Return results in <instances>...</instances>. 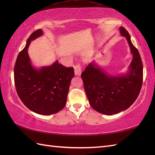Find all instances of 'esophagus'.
Instances as JSON below:
<instances>
[{
  "label": "esophagus",
  "mask_w": 155,
  "mask_h": 155,
  "mask_svg": "<svg viewBox=\"0 0 155 155\" xmlns=\"http://www.w3.org/2000/svg\"><path fill=\"white\" fill-rule=\"evenodd\" d=\"M74 72L76 76H80L81 74V67L80 64H77L75 65Z\"/></svg>",
  "instance_id": "obj_1"
}]
</instances>
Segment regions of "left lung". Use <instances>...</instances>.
Returning a JSON list of instances; mask_svg holds the SVG:
<instances>
[{"mask_svg":"<svg viewBox=\"0 0 155 155\" xmlns=\"http://www.w3.org/2000/svg\"><path fill=\"white\" fill-rule=\"evenodd\" d=\"M133 58L127 74L113 76L91 63L81 73L84 88L91 107L100 113L112 115L127 109L138 97L143 83V64L138 49L125 28L120 27Z\"/></svg>","mask_w":155,"mask_h":155,"instance_id":"obj_1","label":"left lung"}]
</instances>
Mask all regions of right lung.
<instances>
[{
	"instance_id": "1",
	"label": "right lung",
	"mask_w": 155,
	"mask_h": 155,
	"mask_svg": "<svg viewBox=\"0 0 155 155\" xmlns=\"http://www.w3.org/2000/svg\"><path fill=\"white\" fill-rule=\"evenodd\" d=\"M37 30L27 39L18 54L14 67V81L17 94L24 105L31 111L50 115L62 110L66 105L73 67H66L58 61L48 67L37 69L31 65L28 54L30 42L43 35Z\"/></svg>"
}]
</instances>
